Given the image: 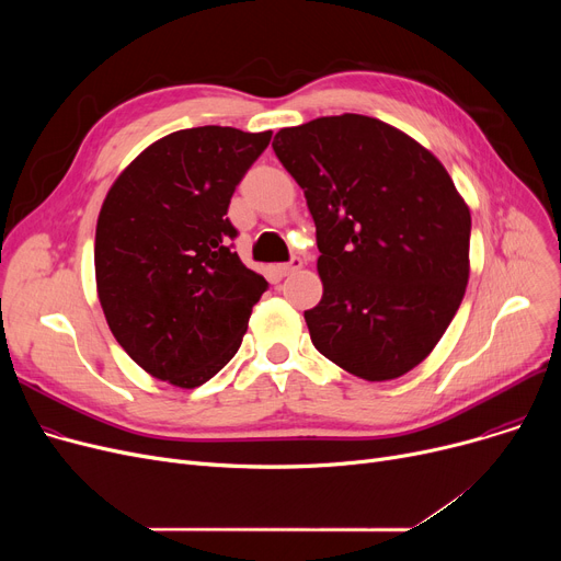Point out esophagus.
Masks as SVG:
<instances>
[{
  "label": "esophagus",
  "instance_id": "1",
  "mask_svg": "<svg viewBox=\"0 0 561 561\" xmlns=\"http://www.w3.org/2000/svg\"><path fill=\"white\" fill-rule=\"evenodd\" d=\"M300 268H302V259H300V256H293L290 261L279 263V273H282V275H293V273L300 271Z\"/></svg>",
  "mask_w": 561,
  "mask_h": 561
}]
</instances>
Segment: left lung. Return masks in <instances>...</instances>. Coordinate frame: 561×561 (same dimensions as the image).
Instances as JSON below:
<instances>
[{"label":"left lung","instance_id":"obj_1","mask_svg":"<svg viewBox=\"0 0 561 561\" xmlns=\"http://www.w3.org/2000/svg\"><path fill=\"white\" fill-rule=\"evenodd\" d=\"M273 150L316 222L322 300L305 311L320 355L368 381L419 366L468 284L470 211L414 138L343 113L279 129Z\"/></svg>","mask_w":561,"mask_h":561}]
</instances>
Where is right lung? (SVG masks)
Here are the masks:
<instances>
[{
    "label": "right lung",
    "mask_w": 561,
    "mask_h": 561,
    "mask_svg": "<svg viewBox=\"0 0 561 561\" xmlns=\"http://www.w3.org/2000/svg\"><path fill=\"white\" fill-rule=\"evenodd\" d=\"M273 131L195 127L136 157L95 231L98 296L115 341L157 379L195 389L239 352L268 282L233 252L236 186Z\"/></svg>",
    "instance_id": "obj_1"
}]
</instances>
